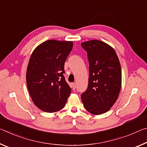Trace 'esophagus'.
<instances>
[{
    "label": "esophagus",
    "instance_id": "obj_1",
    "mask_svg": "<svg viewBox=\"0 0 147 147\" xmlns=\"http://www.w3.org/2000/svg\"><path fill=\"white\" fill-rule=\"evenodd\" d=\"M71 88H73V90H74V89H75V88H76V84L74 83H72L71 84Z\"/></svg>",
    "mask_w": 147,
    "mask_h": 147
}]
</instances>
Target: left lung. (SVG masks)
<instances>
[{
	"label": "left lung",
	"mask_w": 147,
	"mask_h": 147,
	"mask_svg": "<svg viewBox=\"0 0 147 147\" xmlns=\"http://www.w3.org/2000/svg\"><path fill=\"white\" fill-rule=\"evenodd\" d=\"M87 51L89 64V84L81 94L87 111L101 115L109 111L117 100L121 88V67L113 47L103 41L82 43Z\"/></svg>",
	"instance_id": "8db88e82"
}]
</instances>
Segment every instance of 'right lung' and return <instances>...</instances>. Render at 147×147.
Instances as JSON below:
<instances>
[{
	"label": "right lung",
	"mask_w": 147,
	"mask_h": 147,
	"mask_svg": "<svg viewBox=\"0 0 147 147\" xmlns=\"http://www.w3.org/2000/svg\"><path fill=\"white\" fill-rule=\"evenodd\" d=\"M73 41L47 40L32 53L26 70V84L32 100L41 110L53 113L65 105L71 89L63 74L64 63Z\"/></svg>",
	"instance_id": "add662e5"
}]
</instances>
